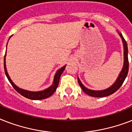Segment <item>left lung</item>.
Returning a JSON list of instances; mask_svg holds the SVG:
<instances>
[{
	"label": "left lung",
	"instance_id": "obj_1",
	"mask_svg": "<svg viewBox=\"0 0 132 132\" xmlns=\"http://www.w3.org/2000/svg\"><path fill=\"white\" fill-rule=\"evenodd\" d=\"M119 36H121V39H122V42L123 44V48H124V64H123V69L120 72L118 78L116 80L114 84L111 86L110 88H107L105 90H90L82 84V83L80 81V79L77 77V80L78 83L80 87L81 88L82 90L85 93H86L89 96H93V97H104L110 95L115 92L117 90H118L120 88V87L122 86V84L124 82L125 78L127 75L128 73V70H129V61H128V48H127V42L124 39V38L122 36L121 33H119Z\"/></svg>",
	"mask_w": 132,
	"mask_h": 132
}]
</instances>
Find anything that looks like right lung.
Returning a JSON list of instances; mask_svg holds the SVG:
<instances>
[{"instance_id": "add662e5", "label": "right lung", "mask_w": 132, "mask_h": 132, "mask_svg": "<svg viewBox=\"0 0 132 132\" xmlns=\"http://www.w3.org/2000/svg\"><path fill=\"white\" fill-rule=\"evenodd\" d=\"M6 51H7V50H6ZM5 57H6V53H5V57H4V69H5V75H6V76H7L9 81L10 82L11 86H13V88H14L19 94H20L23 96L26 97V98H29V99H32V100H41V99H44V98H48V97H49V96H51L52 94L55 92L56 89H57L58 85H59L60 76H61V75L62 74V72H64V69L66 68V66H64L57 71L56 74L55 75V76H54V80L53 83V85L51 86L49 88H46V90H42V91H39V92H31V91L23 90V89H21V88H18V87L16 86L13 84V81H11V79H10V77H9V75L7 73V68H6V62H5Z\"/></svg>"}]
</instances>
